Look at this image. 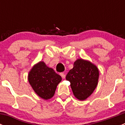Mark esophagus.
Listing matches in <instances>:
<instances>
[{
  "label": "esophagus",
  "mask_w": 125,
  "mask_h": 125,
  "mask_svg": "<svg viewBox=\"0 0 125 125\" xmlns=\"http://www.w3.org/2000/svg\"><path fill=\"white\" fill-rule=\"evenodd\" d=\"M60 75H61V77H62V79H65V74H64V73H60Z\"/></svg>",
  "instance_id": "34e87169"
}]
</instances>
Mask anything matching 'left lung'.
I'll return each instance as SVG.
<instances>
[{
	"label": "left lung",
	"instance_id": "1",
	"mask_svg": "<svg viewBox=\"0 0 125 125\" xmlns=\"http://www.w3.org/2000/svg\"><path fill=\"white\" fill-rule=\"evenodd\" d=\"M99 73L96 66L83 59H77L66 76L74 96L80 100L86 99L96 88Z\"/></svg>",
	"mask_w": 125,
	"mask_h": 125
}]
</instances>
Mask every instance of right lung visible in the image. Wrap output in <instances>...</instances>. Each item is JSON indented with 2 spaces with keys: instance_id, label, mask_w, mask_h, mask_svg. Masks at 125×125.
<instances>
[{
  "instance_id": "add662e5",
  "label": "right lung",
  "mask_w": 125,
  "mask_h": 125,
  "mask_svg": "<svg viewBox=\"0 0 125 125\" xmlns=\"http://www.w3.org/2000/svg\"><path fill=\"white\" fill-rule=\"evenodd\" d=\"M62 77L53 69L49 68L43 62L34 66L28 74V81L36 94L45 100L51 99L54 94Z\"/></svg>"
}]
</instances>
